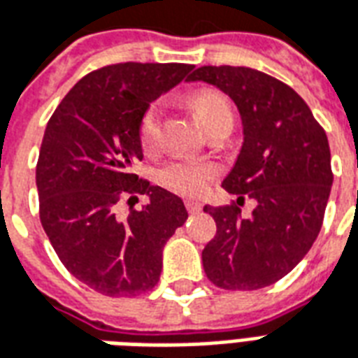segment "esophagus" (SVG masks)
<instances>
[{"mask_svg":"<svg viewBox=\"0 0 358 358\" xmlns=\"http://www.w3.org/2000/svg\"><path fill=\"white\" fill-rule=\"evenodd\" d=\"M186 208L189 214H197V213H201L203 205H201L199 201H186Z\"/></svg>","mask_w":358,"mask_h":358,"instance_id":"1","label":"esophagus"}]
</instances>
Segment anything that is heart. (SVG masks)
<instances>
[{
  "label": "heart",
  "instance_id": "heart-1",
  "mask_svg": "<svg viewBox=\"0 0 358 358\" xmlns=\"http://www.w3.org/2000/svg\"><path fill=\"white\" fill-rule=\"evenodd\" d=\"M193 115L197 117L199 125L206 132L220 123H231V106L220 92L199 91L189 98ZM159 119H161V106L152 104L138 121V142L144 152H153L157 145ZM216 166L210 163H197V161H171L159 171V184L166 189L195 197L205 192L208 184L216 178Z\"/></svg>",
  "mask_w": 358,
  "mask_h": 358
}]
</instances>
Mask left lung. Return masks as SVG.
Listing matches in <instances>:
<instances>
[{"instance_id": "1", "label": "left lung", "mask_w": 358, "mask_h": 358, "mask_svg": "<svg viewBox=\"0 0 358 358\" xmlns=\"http://www.w3.org/2000/svg\"><path fill=\"white\" fill-rule=\"evenodd\" d=\"M189 81L216 85L237 104L245 142L224 189L237 203L203 210L216 235L203 250L208 280L226 290H258L290 273L313 246L332 187L324 129L292 87L245 66H201ZM248 196L257 208L240 216Z\"/></svg>"}]
</instances>
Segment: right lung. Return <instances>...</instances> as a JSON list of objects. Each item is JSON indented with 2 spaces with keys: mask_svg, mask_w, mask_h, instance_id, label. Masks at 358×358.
Here are the masks:
<instances>
[{
  "mask_svg": "<svg viewBox=\"0 0 358 358\" xmlns=\"http://www.w3.org/2000/svg\"><path fill=\"white\" fill-rule=\"evenodd\" d=\"M192 64L119 62L87 73L47 123L36 166L39 220L76 279L121 298L157 285L163 246L187 220L180 197L138 178V121ZM138 194L150 203L134 208ZM132 204L127 217L117 205Z\"/></svg>",
  "mask_w": 358,
  "mask_h": 358,
  "instance_id": "right-lung-1",
  "label": "right lung"
}]
</instances>
